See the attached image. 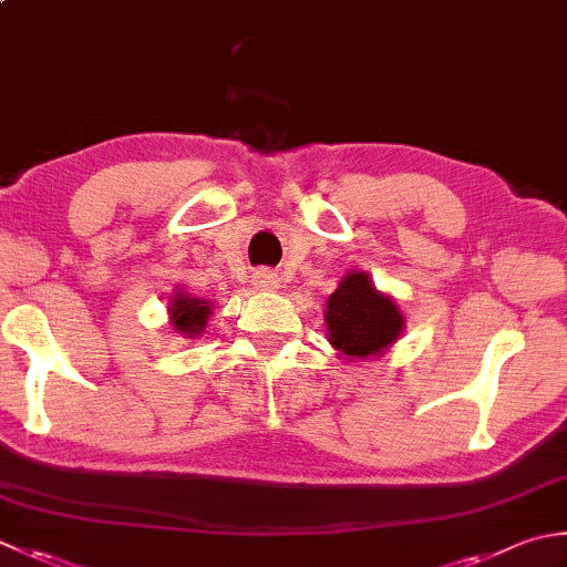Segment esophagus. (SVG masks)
I'll list each match as a JSON object with an SVG mask.
<instances>
[{
	"label": "esophagus",
	"mask_w": 567,
	"mask_h": 567,
	"mask_svg": "<svg viewBox=\"0 0 567 567\" xmlns=\"http://www.w3.org/2000/svg\"><path fill=\"white\" fill-rule=\"evenodd\" d=\"M252 285L258 287V290H277V287H280V277L272 270H258L252 275Z\"/></svg>",
	"instance_id": "esophagus-1"
}]
</instances>
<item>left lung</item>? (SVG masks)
Instances as JSON below:
<instances>
[{
  "instance_id": "left-lung-1",
  "label": "left lung",
  "mask_w": 567,
  "mask_h": 567,
  "mask_svg": "<svg viewBox=\"0 0 567 567\" xmlns=\"http://www.w3.org/2000/svg\"><path fill=\"white\" fill-rule=\"evenodd\" d=\"M327 339L349 363L381 359L401 339L405 317L391 295L381 292L365 270H349L329 295Z\"/></svg>"
}]
</instances>
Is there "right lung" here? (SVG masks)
<instances>
[{
	"label": "right lung",
	"mask_w": 567,
	"mask_h": 567,
	"mask_svg": "<svg viewBox=\"0 0 567 567\" xmlns=\"http://www.w3.org/2000/svg\"><path fill=\"white\" fill-rule=\"evenodd\" d=\"M214 305L208 299L186 295L184 290H176L169 297V305H166V312H169V324L174 329V334H179L184 339H198L204 334V329L208 324V317L214 309Z\"/></svg>",
	"instance_id": "add662e5"
}]
</instances>
